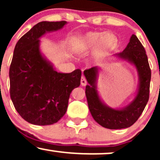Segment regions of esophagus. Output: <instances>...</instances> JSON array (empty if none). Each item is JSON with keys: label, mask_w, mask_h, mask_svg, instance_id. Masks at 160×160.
<instances>
[{"label": "esophagus", "mask_w": 160, "mask_h": 160, "mask_svg": "<svg viewBox=\"0 0 160 160\" xmlns=\"http://www.w3.org/2000/svg\"><path fill=\"white\" fill-rule=\"evenodd\" d=\"M80 83H81L82 86H86L87 84V81H86V78L84 77H82L81 80H80Z\"/></svg>", "instance_id": "esophagus-1"}]
</instances>
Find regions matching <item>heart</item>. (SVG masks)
I'll return each mask as SVG.
<instances>
[{"label": "heart", "mask_w": 160, "mask_h": 160, "mask_svg": "<svg viewBox=\"0 0 160 160\" xmlns=\"http://www.w3.org/2000/svg\"><path fill=\"white\" fill-rule=\"evenodd\" d=\"M117 44V38L111 33L91 32L81 38L80 47L82 50L89 51L95 48L98 56L108 55L115 48Z\"/></svg>", "instance_id": "heart-1"}]
</instances>
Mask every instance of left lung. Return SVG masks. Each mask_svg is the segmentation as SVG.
<instances>
[{"label":"left lung","mask_w":160,"mask_h":160,"mask_svg":"<svg viewBox=\"0 0 160 160\" xmlns=\"http://www.w3.org/2000/svg\"><path fill=\"white\" fill-rule=\"evenodd\" d=\"M116 56L133 63L139 76V88L136 97L122 109H113L106 106L101 101L96 90L98 68H91L83 72L89 82V85L86 86L85 92L91 114L99 125L110 129L128 128L136 122L149 100L151 79V71L146 51L135 34L132 35L126 49Z\"/></svg>","instance_id":"obj_1"}]
</instances>
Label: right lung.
Instances as JSON below:
<instances>
[{
    "label": "right lung",
    "mask_w": 160,
    "mask_h": 160,
    "mask_svg": "<svg viewBox=\"0 0 160 160\" xmlns=\"http://www.w3.org/2000/svg\"><path fill=\"white\" fill-rule=\"evenodd\" d=\"M66 23L40 22L20 38L14 49L9 72L10 98L19 114L32 124L58 122L66 113L71 92L80 84V69L58 73L40 52V37Z\"/></svg>",
    "instance_id": "right-lung-1"
}]
</instances>
